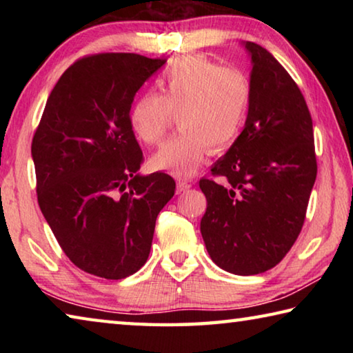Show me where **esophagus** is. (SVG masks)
Masks as SVG:
<instances>
[{"instance_id":"esophagus-1","label":"esophagus","mask_w":353,"mask_h":353,"mask_svg":"<svg viewBox=\"0 0 353 353\" xmlns=\"http://www.w3.org/2000/svg\"><path fill=\"white\" fill-rule=\"evenodd\" d=\"M191 188V183L185 181V179H179L177 182V193H183V191H188Z\"/></svg>"}]
</instances>
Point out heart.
Segmentation results:
<instances>
[{"label":"heart","mask_w":353,"mask_h":353,"mask_svg":"<svg viewBox=\"0 0 353 353\" xmlns=\"http://www.w3.org/2000/svg\"><path fill=\"white\" fill-rule=\"evenodd\" d=\"M155 85L159 93L145 90L130 103V129L145 145H157L171 112H179L181 132L152 155V168L193 176L208 149L224 151L241 134L252 101V83L243 70L204 56H182L166 65Z\"/></svg>","instance_id":"heart-1"}]
</instances>
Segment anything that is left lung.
<instances>
[{"label":"left lung","mask_w":353,"mask_h":353,"mask_svg":"<svg viewBox=\"0 0 353 353\" xmlns=\"http://www.w3.org/2000/svg\"><path fill=\"white\" fill-rule=\"evenodd\" d=\"M252 101L243 132L212 174L201 234L212 260L227 272L254 276L282 261L301 234L316 181L310 110L297 83L265 48L246 41Z\"/></svg>","instance_id":"obj_1"}]
</instances>
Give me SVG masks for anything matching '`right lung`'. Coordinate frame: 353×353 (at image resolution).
I'll return each instance as SVG.
<instances>
[{
  "instance_id": "add662e5",
  "label": "right lung",
  "mask_w": 353,
  "mask_h": 353,
  "mask_svg": "<svg viewBox=\"0 0 353 353\" xmlns=\"http://www.w3.org/2000/svg\"><path fill=\"white\" fill-rule=\"evenodd\" d=\"M166 61L132 52L82 57L61 76L32 139L37 199L65 255L119 280L145 265L160 210L174 196L165 172L141 176L129 107Z\"/></svg>"
}]
</instances>
